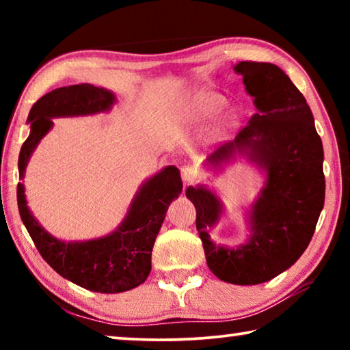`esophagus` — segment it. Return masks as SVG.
Masks as SVG:
<instances>
[{"label": "esophagus", "mask_w": 350, "mask_h": 350, "mask_svg": "<svg viewBox=\"0 0 350 350\" xmlns=\"http://www.w3.org/2000/svg\"><path fill=\"white\" fill-rule=\"evenodd\" d=\"M182 180L185 185H189V183H193L196 180V171L191 167H183L182 168Z\"/></svg>", "instance_id": "34e87169"}]
</instances>
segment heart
<instances>
[{"instance_id":"obj_1","label":"heart","mask_w":350,"mask_h":350,"mask_svg":"<svg viewBox=\"0 0 350 350\" xmlns=\"http://www.w3.org/2000/svg\"><path fill=\"white\" fill-rule=\"evenodd\" d=\"M216 106V102L210 97H204V98H199L198 102H194L191 105V114L193 116H204L208 112L210 109H213Z\"/></svg>"}]
</instances>
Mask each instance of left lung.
<instances>
[{
	"mask_svg": "<svg viewBox=\"0 0 350 350\" xmlns=\"http://www.w3.org/2000/svg\"><path fill=\"white\" fill-rule=\"evenodd\" d=\"M233 69L242 75L258 112L233 142L210 154L205 165L221 171L242 156L265 177L247 210L250 234L244 244L230 248L211 241L208 230L224 213L216 193L196 185L185 194L196 206L208 269L221 281L254 286L292 267L309 245L324 206V151L309 105L281 68L241 62Z\"/></svg>",
	"mask_w": 350,
	"mask_h": 350,
	"instance_id": "1",
	"label": "left lung"
}]
</instances>
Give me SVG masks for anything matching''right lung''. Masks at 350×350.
Wrapping results in <instances>:
<instances>
[{
    "label": "right lung",
    "mask_w": 350,
    "mask_h": 350,
    "mask_svg": "<svg viewBox=\"0 0 350 350\" xmlns=\"http://www.w3.org/2000/svg\"><path fill=\"white\" fill-rule=\"evenodd\" d=\"M116 103L114 92L90 83L63 86L33 103L27 123L31 134L18 157L20 179L40 140L54 126L52 118L106 112ZM182 193L180 173L165 167L142 183L122 224L114 232L90 241H62L41 227L29 210L25 183L16 187L21 221L47 264L64 280L98 293H122L140 286L151 271V253L170 204Z\"/></svg>",
    "instance_id": "right-lung-1"
}]
</instances>
